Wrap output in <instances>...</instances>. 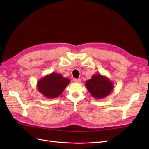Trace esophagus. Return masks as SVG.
Returning <instances> with one entry per match:
<instances>
[{"label":"esophagus","instance_id":"obj_1","mask_svg":"<svg viewBox=\"0 0 149 149\" xmlns=\"http://www.w3.org/2000/svg\"><path fill=\"white\" fill-rule=\"evenodd\" d=\"M73 81H74V82H75V83H80L81 82L80 79H74Z\"/></svg>","mask_w":149,"mask_h":149}]
</instances>
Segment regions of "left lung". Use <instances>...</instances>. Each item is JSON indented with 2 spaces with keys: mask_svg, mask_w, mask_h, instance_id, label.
I'll list each match as a JSON object with an SVG mask.
<instances>
[{
  "mask_svg": "<svg viewBox=\"0 0 149 149\" xmlns=\"http://www.w3.org/2000/svg\"><path fill=\"white\" fill-rule=\"evenodd\" d=\"M88 91L95 99H102L109 95L113 91L114 84L106 76L101 74H94L92 78L85 82Z\"/></svg>",
  "mask_w": 149,
  "mask_h": 149,
  "instance_id": "1",
  "label": "left lung"
}]
</instances>
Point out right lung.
<instances>
[{
    "mask_svg": "<svg viewBox=\"0 0 149 149\" xmlns=\"http://www.w3.org/2000/svg\"><path fill=\"white\" fill-rule=\"evenodd\" d=\"M70 81L62 74L52 73L40 79L37 84L38 91L47 98L54 99L60 96Z\"/></svg>",
    "mask_w": 149,
    "mask_h": 149,
    "instance_id": "right-lung-1",
    "label": "right lung"
}]
</instances>
